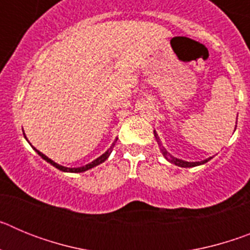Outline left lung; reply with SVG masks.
Returning a JSON list of instances; mask_svg holds the SVG:
<instances>
[{
    "label": "left lung",
    "instance_id": "left-lung-1",
    "mask_svg": "<svg viewBox=\"0 0 250 250\" xmlns=\"http://www.w3.org/2000/svg\"><path fill=\"white\" fill-rule=\"evenodd\" d=\"M154 135H155L156 140L159 141V138H158V135H156V132H155V131H154ZM161 150H163V154H164L165 158H167V160L170 161V163H173V164L178 165V167H198V165L205 164V163H208V161H209V160H210V159H211V158H209V159H207V160H204V161H195V163H188V161L180 160V159H175V158H173V156H170L169 154H167V150H164V149H163V147H161Z\"/></svg>",
    "mask_w": 250,
    "mask_h": 250
}]
</instances>
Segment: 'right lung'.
Returning <instances> with one entry per match:
<instances>
[{
  "label": "right lung",
  "instance_id": "1",
  "mask_svg": "<svg viewBox=\"0 0 250 250\" xmlns=\"http://www.w3.org/2000/svg\"><path fill=\"white\" fill-rule=\"evenodd\" d=\"M114 145L115 144H112V146L110 147V149L107 150V151H106L105 154H103V155H101L100 158H98V159H96V160H94V161H92V163H90V164L85 165V167H61V165L56 164V163L51 160V159H48L46 155H43L42 152H40L37 149H35V150H36L37 154H39V155L41 156V158H42L43 160H46V161H47V163H50L51 165H54L55 167H57V169L61 170V171H70V173H83V171H86V170L91 169V167H96V165H99V164H101V163H104V161H105L106 159L109 158L110 154H111L112 147H114Z\"/></svg>",
  "mask_w": 250,
  "mask_h": 250
}]
</instances>
